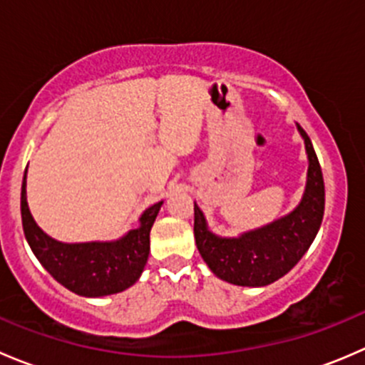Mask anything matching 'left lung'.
Listing matches in <instances>:
<instances>
[{
    "label": "left lung",
    "mask_w": 365,
    "mask_h": 365,
    "mask_svg": "<svg viewBox=\"0 0 365 365\" xmlns=\"http://www.w3.org/2000/svg\"><path fill=\"white\" fill-rule=\"evenodd\" d=\"M298 130L309 157L307 187L302 203L289 215L240 238H219L210 233L203 213L194 203L197 251L222 281L237 286L270 284L288 274L314 240L325 210V185L311 139L300 125Z\"/></svg>",
    "instance_id": "obj_1"
}]
</instances>
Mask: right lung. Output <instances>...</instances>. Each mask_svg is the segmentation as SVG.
Wrapping results in <instances>:
<instances>
[{
  "label": "right lung",
  "instance_id": "right-lung-1",
  "mask_svg": "<svg viewBox=\"0 0 365 365\" xmlns=\"http://www.w3.org/2000/svg\"><path fill=\"white\" fill-rule=\"evenodd\" d=\"M150 206L141 215V226L116 242L61 244L47 237L35 224L26 203V173L21 189V217L24 237L36 259L61 286L81 297L120 293L141 275L150 254V230L160 210Z\"/></svg>",
  "mask_w": 365,
  "mask_h": 365
}]
</instances>
